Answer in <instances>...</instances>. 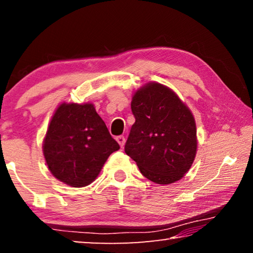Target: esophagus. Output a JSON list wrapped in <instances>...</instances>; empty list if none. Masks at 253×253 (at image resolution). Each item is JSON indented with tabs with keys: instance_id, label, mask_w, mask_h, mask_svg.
Here are the masks:
<instances>
[{
	"instance_id": "esophagus-1",
	"label": "esophagus",
	"mask_w": 253,
	"mask_h": 253,
	"mask_svg": "<svg viewBox=\"0 0 253 253\" xmlns=\"http://www.w3.org/2000/svg\"><path fill=\"white\" fill-rule=\"evenodd\" d=\"M116 140L118 142V144L121 145V147L123 148L124 145H125V143H126L125 137H124V136H117V137H116Z\"/></svg>"
}]
</instances>
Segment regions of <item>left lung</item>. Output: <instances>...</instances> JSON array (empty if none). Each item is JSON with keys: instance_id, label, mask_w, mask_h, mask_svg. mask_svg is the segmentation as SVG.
I'll use <instances>...</instances> for the list:
<instances>
[{"instance_id": "8db88e82", "label": "left lung", "mask_w": 253, "mask_h": 253, "mask_svg": "<svg viewBox=\"0 0 253 253\" xmlns=\"http://www.w3.org/2000/svg\"><path fill=\"white\" fill-rule=\"evenodd\" d=\"M130 106L135 124L125 153L149 181L166 185L181 179L193 164L198 147L191 110L173 90L158 83L139 88Z\"/></svg>"}]
</instances>
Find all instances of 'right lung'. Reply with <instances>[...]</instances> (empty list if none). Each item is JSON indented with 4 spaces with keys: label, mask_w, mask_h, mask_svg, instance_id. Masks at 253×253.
Listing matches in <instances>:
<instances>
[{
    "label": "right lung",
    "mask_w": 253,
    "mask_h": 253,
    "mask_svg": "<svg viewBox=\"0 0 253 253\" xmlns=\"http://www.w3.org/2000/svg\"><path fill=\"white\" fill-rule=\"evenodd\" d=\"M118 143L92 104H63L54 111L43 140V155L55 178L72 187L95 181Z\"/></svg>",
    "instance_id": "add662e5"
}]
</instances>
